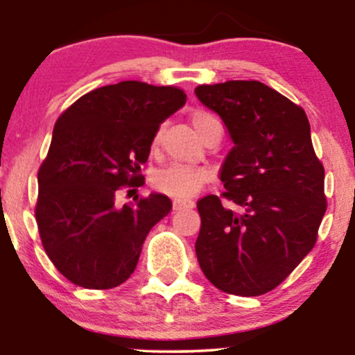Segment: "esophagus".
Returning a JSON list of instances; mask_svg holds the SVG:
<instances>
[{
	"label": "esophagus",
	"instance_id": "1",
	"mask_svg": "<svg viewBox=\"0 0 355 355\" xmlns=\"http://www.w3.org/2000/svg\"><path fill=\"white\" fill-rule=\"evenodd\" d=\"M191 207H193V202L191 200H180V198H175L173 200V211L191 209Z\"/></svg>",
	"mask_w": 355,
	"mask_h": 355
}]
</instances>
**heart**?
Instances as JSON below:
<instances>
[{"mask_svg": "<svg viewBox=\"0 0 355 355\" xmlns=\"http://www.w3.org/2000/svg\"><path fill=\"white\" fill-rule=\"evenodd\" d=\"M191 125L202 138H205L211 130H222V125L211 113L195 112L191 115ZM158 140V138H157ZM210 180V173L203 168H189V166L172 165L153 173L152 185L162 193L172 195L177 198H190Z\"/></svg>", "mask_w": 355, "mask_h": 355, "instance_id": "obj_1", "label": "heart"}]
</instances>
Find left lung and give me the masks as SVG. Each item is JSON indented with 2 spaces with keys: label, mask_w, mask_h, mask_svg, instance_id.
Returning a JSON list of instances; mask_svg holds the SVG:
<instances>
[{
  "label": "left lung",
  "mask_w": 355,
  "mask_h": 355,
  "mask_svg": "<svg viewBox=\"0 0 355 355\" xmlns=\"http://www.w3.org/2000/svg\"><path fill=\"white\" fill-rule=\"evenodd\" d=\"M222 118L234 146L220 170L227 200L197 202L198 263L222 292L262 295L287 279L312 250L327 202L324 166L300 107L260 81L232 80L195 88Z\"/></svg>",
  "instance_id": "obj_1"
}]
</instances>
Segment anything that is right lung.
I'll list each match as a JSON object with an SVG mask.
<instances>
[{"instance_id": "right-lung-1", "label": "right lung", "mask_w": 355, "mask_h": 355, "mask_svg": "<svg viewBox=\"0 0 355 355\" xmlns=\"http://www.w3.org/2000/svg\"><path fill=\"white\" fill-rule=\"evenodd\" d=\"M187 101L183 89L120 81L93 89L61 113L38 172L36 223L44 252L70 282L113 288L135 270L166 195L115 205L120 187L138 185L158 128Z\"/></svg>"}]
</instances>
